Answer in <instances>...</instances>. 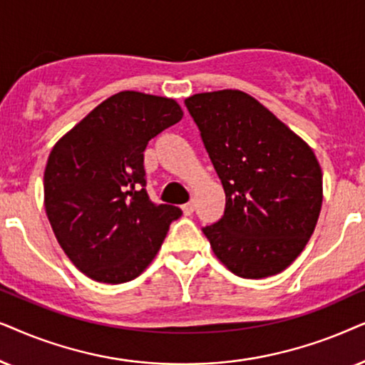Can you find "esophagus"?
Masks as SVG:
<instances>
[{
  "mask_svg": "<svg viewBox=\"0 0 365 365\" xmlns=\"http://www.w3.org/2000/svg\"><path fill=\"white\" fill-rule=\"evenodd\" d=\"M182 210H183V213H185V215H192L193 210H195V203H193V202L185 203V205L182 207Z\"/></svg>",
  "mask_w": 365,
  "mask_h": 365,
  "instance_id": "34e87169",
  "label": "esophagus"
}]
</instances>
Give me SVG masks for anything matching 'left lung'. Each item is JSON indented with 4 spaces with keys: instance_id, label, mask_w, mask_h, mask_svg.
I'll return each mask as SVG.
<instances>
[{
    "instance_id": "8db88e82",
    "label": "left lung",
    "mask_w": 365,
    "mask_h": 365,
    "mask_svg": "<svg viewBox=\"0 0 365 365\" xmlns=\"http://www.w3.org/2000/svg\"><path fill=\"white\" fill-rule=\"evenodd\" d=\"M225 190L220 220L202 228L235 275L264 279L304 250L322 207V170L312 148L239 90L185 100Z\"/></svg>"
}]
</instances>
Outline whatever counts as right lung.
Returning <instances> with one entry per match:
<instances>
[{
    "instance_id": "1",
    "label": "right lung",
    "mask_w": 365,
    "mask_h": 365,
    "mask_svg": "<svg viewBox=\"0 0 365 365\" xmlns=\"http://www.w3.org/2000/svg\"><path fill=\"white\" fill-rule=\"evenodd\" d=\"M175 100L120 91L53 147L45 208L58 244L90 279L123 284L147 269L182 210L147 193L143 152L178 123Z\"/></svg>"
}]
</instances>
